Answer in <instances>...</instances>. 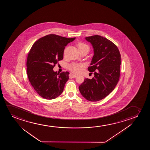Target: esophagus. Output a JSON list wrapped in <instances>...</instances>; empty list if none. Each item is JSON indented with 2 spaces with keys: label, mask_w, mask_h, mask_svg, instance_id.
<instances>
[{
  "label": "esophagus",
  "mask_w": 150,
  "mask_h": 150,
  "mask_svg": "<svg viewBox=\"0 0 150 150\" xmlns=\"http://www.w3.org/2000/svg\"><path fill=\"white\" fill-rule=\"evenodd\" d=\"M70 77H72V78H75L77 77V75H74L73 74H70Z\"/></svg>",
  "instance_id": "34e87169"
}]
</instances>
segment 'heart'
<instances>
[{
    "label": "heart",
    "instance_id": "obj_1",
    "mask_svg": "<svg viewBox=\"0 0 150 150\" xmlns=\"http://www.w3.org/2000/svg\"><path fill=\"white\" fill-rule=\"evenodd\" d=\"M77 47L80 53L84 51L90 50V47L88 45L83 43L82 42H79L77 43ZM84 65L82 64H78V63H73L69 66L70 70L75 74H78L82 71Z\"/></svg>",
    "mask_w": 150,
    "mask_h": 150
}]
</instances>
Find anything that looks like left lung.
Listing matches in <instances>:
<instances>
[{
    "mask_svg": "<svg viewBox=\"0 0 150 150\" xmlns=\"http://www.w3.org/2000/svg\"><path fill=\"white\" fill-rule=\"evenodd\" d=\"M94 49V56L88 71L94 74L92 79L85 78L79 86L86 100L98 101L113 91L120 77L121 55L114 43L99 35L86 37Z\"/></svg>",
    "mask_w": 150,
    "mask_h": 150,
    "instance_id": "obj_1",
    "label": "left lung"
}]
</instances>
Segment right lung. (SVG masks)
Instances as JSON below:
<instances>
[{"instance_id":"1","label":"right lung","mask_w":150,"mask_h":150,"mask_svg":"<svg viewBox=\"0 0 150 150\" xmlns=\"http://www.w3.org/2000/svg\"><path fill=\"white\" fill-rule=\"evenodd\" d=\"M75 38L49 34L31 47L27 57V74L32 86L43 98L53 99L63 92L70 73L54 72L53 68L63 59L65 47Z\"/></svg>"}]
</instances>
